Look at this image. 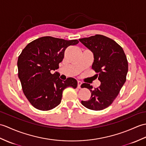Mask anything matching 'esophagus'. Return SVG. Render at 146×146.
Returning <instances> with one entry per match:
<instances>
[{
	"label": "esophagus",
	"mask_w": 146,
	"mask_h": 146,
	"mask_svg": "<svg viewBox=\"0 0 146 146\" xmlns=\"http://www.w3.org/2000/svg\"><path fill=\"white\" fill-rule=\"evenodd\" d=\"M81 84H82V82H81V81H78V88H81Z\"/></svg>",
	"instance_id": "esophagus-1"
}]
</instances>
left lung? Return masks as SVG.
Segmentation results:
<instances>
[{
	"instance_id": "left-lung-1",
	"label": "left lung",
	"mask_w": 146,
	"mask_h": 146,
	"mask_svg": "<svg viewBox=\"0 0 146 146\" xmlns=\"http://www.w3.org/2000/svg\"><path fill=\"white\" fill-rule=\"evenodd\" d=\"M79 40L93 52L92 68L101 82L96 88L88 83L81 84V88H86L91 93L90 99L81 101V104L91 110H103L113 103L126 82L128 72L126 56L119 44L102 35Z\"/></svg>"
}]
</instances>
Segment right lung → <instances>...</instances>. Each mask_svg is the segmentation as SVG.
<instances>
[{
	"label": "right lung",
	"mask_w": 146,
	"mask_h": 146,
	"mask_svg": "<svg viewBox=\"0 0 146 146\" xmlns=\"http://www.w3.org/2000/svg\"><path fill=\"white\" fill-rule=\"evenodd\" d=\"M78 42L46 36L33 40L22 50L17 61L18 76L23 93L36 109H53L61 103L66 88L77 87L74 78L63 81L51 71L58 68L67 47Z\"/></svg>",
	"instance_id": "right-lung-1"
}]
</instances>
